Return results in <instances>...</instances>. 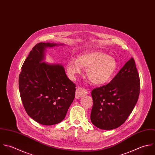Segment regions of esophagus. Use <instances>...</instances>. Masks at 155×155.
<instances>
[{
	"label": "esophagus",
	"instance_id": "1",
	"mask_svg": "<svg viewBox=\"0 0 155 155\" xmlns=\"http://www.w3.org/2000/svg\"><path fill=\"white\" fill-rule=\"evenodd\" d=\"M87 94V91L85 89L81 88V87H78L76 90L75 92V97L76 99H79L81 96H84Z\"/></svg>",
	"mask_w": 155,
	"mask_h": 155
}]
</instances>
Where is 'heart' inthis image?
<instances>
[{"instance_id":"heart-1","label":"heart","mask_w":155,"mask_h":155,"mask_svg":"<svg viewBox=\"0 0 155 155\" xmlns=\"http://www.w3.org/2000/svg\"><path fill=\"white\" fill-rule=\"evenodd\" d=\"M69 77L75 80L87 68L86 74L95 85L107 83L114 75L117 68V61L112 56L100 51H90L81 53L77 60L71 59L66 64Z\"/></svg>"}]
</instances>
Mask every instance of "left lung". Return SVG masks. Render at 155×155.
Instances as JSON below:
<instances>
[{
    "mask_svg": "<svg viewBox=\"0 0 155 155\" xmlns=\"http://www.w3.org/2000/svg\"><path fill=\"white\" fill-rule=\"evenodd\" d=\"M140 90L139 75L134 59L130 58L110 83L92 91V123L103 130L121 126L134 108Z\"/></svg>",
    "mask_w": 155,
    "mask_h": 155,
    "instance_id": "obj_1",
    "label": "left lung"
}]
</instances>
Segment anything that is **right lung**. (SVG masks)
<instances>
[{"label": "right lung", "mask_w": 155, "mask_h": 155, "mask_svg": "<svg viewBox=\"0 0 155 155\" xmlns=\"http://www.w3.org/2000/svg\"><path fill=\"white\" fill-rule=\"evenodd\" d=\"M63 44L40 42L31 50L21 67L19 91L28 114L43 125L64 119L75 95V85L66 76L62 64L44 62L47 48Z\"/></svg>", "instance_id": "obj_1"}]
</instances>
